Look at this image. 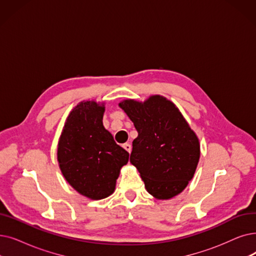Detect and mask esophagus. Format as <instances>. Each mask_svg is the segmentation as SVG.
I'll return each instance as SVG.
<instances>
[{
    "label": "esophagus",
    "instance_id": "esophagus-1",
    "mask_svg": "<svg viewBox=\"0 0 256 256\" xmlns=\"http://www.w3.org/2000/svg\"><path fill=\"white\" fill-rule=\"evenodd\" d=\"M124 148L128 152H130V150H132V146L130 143H124Z\"/></svg>",
    "mask_w": 256,
    "mask_h": 256
}]
</instances>
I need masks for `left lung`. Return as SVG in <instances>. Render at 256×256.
<instances>
[{
	"label": "left lung",
	"mask_w": 256,
	"mask_h": 256,
	"mask_svg": "<svg viewBox=\"0 0 256 256\" xmlns=\"http://www.w3.org/2000/svg\"><path fill=\"white\" fill-rule=\"evenodd\" d=\"M119 106L138 132L130 161L146 190L159 200L180 194L192 179L200 158L198 139L180 110L158 95L143 104L128 99Z\"/></svg>",
	"instance_id": "1"
}]
</instances>
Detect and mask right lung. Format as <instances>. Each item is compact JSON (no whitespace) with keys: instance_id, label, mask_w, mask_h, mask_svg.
I'll return each instance as SVG.
<instances>
[{"instance_id":"right-lung-1","label":"right lung","mask_w":256,"mask_h":256,"mask_svg":"<svg viewBox=\"0 0 256 256\" xmlns=\"http://www.w3.org/2000/svg\"><path fill=\"white\" fill-rule=\"evenodd\" d=\"M104 104L80 102L66 118L58 148L66 180L80 194L100 200L112 194L128 152L102 124Z\"/></svg>"}]
</instances>
